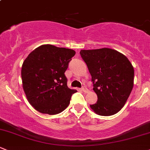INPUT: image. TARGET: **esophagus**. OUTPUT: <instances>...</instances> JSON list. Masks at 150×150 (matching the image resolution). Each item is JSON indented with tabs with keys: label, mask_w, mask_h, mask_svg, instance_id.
<instances>
[{
	"label": "esophagus",
	"mask_w": 150,
	"mask_h": 150,
	"mask_svg": "<svg viewBox=\"0 0 150 150\" xmlns=\"http://www.w3.org/2000/svg\"><path fill=\"white\" fill-rule=\"evenodd\" d=\"M81 90L83 91V92H85V93H87L88 91V89L86 87V86H83V87L81 88Z\"/></svg>",
	"instance_id": "1"
}]
</instances>
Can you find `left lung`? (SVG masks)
<instances>
[{"label": "left lung", "mask_w": 150, "mask_h": 150, "mask_svg": "<svg viewBox=\"0 0 150 150\" xmlns=\"http://www.w3.org/2000/svg\"><path fill=\"white\" fill-rule=\"evenodd\" d=\"M80 54L91 75L96 104L95 113L111 116L125 106L134 86V71L129 59L116 50L104 48L81 50Z\"/></svg>", "instance_id": "1"}]
</instances>
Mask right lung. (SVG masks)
Instances as JSON below:
<instances>
[{
	"label": "right lung",
	"mask_w": 150,
	"mask_h": 150,
	"mask_svg": "<svg viewBox=\"0 0 150 150\" xmlns=\"http://www.w3.org/2000/svg\"><path fill=\"white\" fill-rule=\"evenodd\" d=\"M74 50L50 44L33 50L21 69L23 88L30 105L50 115L63 112L76 90L67 86L66 70L75 55Z\"/></svg>",
	"instance_id": "1"
}]
</instances>
